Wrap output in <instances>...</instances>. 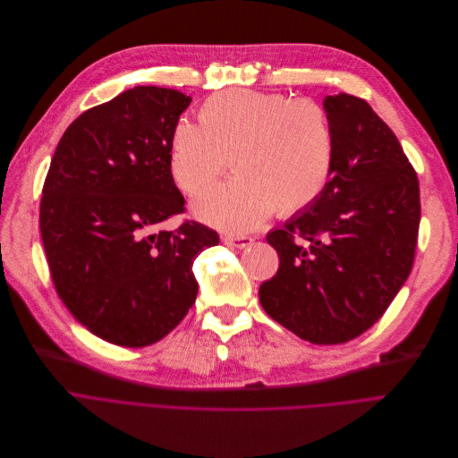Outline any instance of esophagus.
Instances as JSON below:
<instances>
[{
	"label": "esophagus",
	"mask_w": 458,
	"mask_h": 458,
	"mask_svg": "<svg viewBox=\"0 0 458 458\" xmlns=\"http://www.w3.org/2000/svg\"><path fill=\"white\" fill-rule=\"evenodd\" d=\"M222 241L229 246V248H246L253 242L251 236H246V234H225Z\"/></svg>",
	"instance_id": "obj_1"
}]
</instances>
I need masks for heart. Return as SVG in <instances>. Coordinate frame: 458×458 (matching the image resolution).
<instances>
[{
	"label": "heart",
	"mask_w": 458,
	"mask_h": 458,
	"mask_svg": "<svg viewBox=\"0 0 458 458\" xmlns=\"http://www.w3.org/2000/svg\"><path fill=\"white\" fill-rule=\"evenodd\" d=\"M238 175L193 203L195 216L222 231H248L277 208L293 216L313 207L334 171L332 117L315 98L227 89L208 97L199 123L179 119L169 136L177 186L199 195L229 167Z\"/></svg>",
	"instance_id": "b5f03b06"
}]
</instances>
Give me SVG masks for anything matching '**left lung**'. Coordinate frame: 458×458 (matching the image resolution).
Returning a JSON list of instances; mask_svg holds the SVG:
<instances>
[{
  "label": "left lung",
  "mask_w": 458,
  "mask_h": 458,
  "mask_svg": "<svg viewBox=\"0 0 458 458\" xmlns=\"http://www.w3.org/2000/svg\"><path fill=\"white\" fill-rule=\"evenodd\" d=\"M335 160L320 199L267 234L279 255L259 289L263 310L315 344L352 341L386 313L416 257V169L363 98L326 97Z\"/></svg>",
  "instance_id": "8db88e82"
}]
</instances>
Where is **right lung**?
Returning a JSON list of instances; mask_svg holds the SVG:
<instances>
[{
	"label": "right lung",
	"mask_w": 458,
	"mask_h": 458,
	"mask_svg": "<svg viewBox=\"0 0 458 458\" xmlns=\"http://www.w3.org/2000/svg\"><path fill=\"white\" fill-rule=\"evenodd\" d=\"M191 97L138 85L83 112L57 143L38 225L57 296L97 337L140 348L160 341L198 296L193 259L220 242L186 220L169 169L171 128Z\"/></svg>",
	"instance_id": "obj_1"
}]
</instances>
